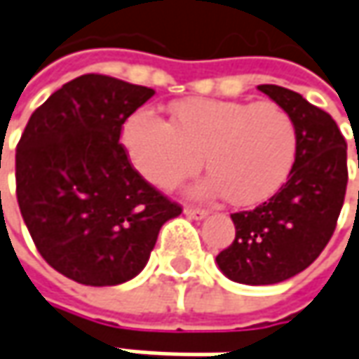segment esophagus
Segmentation results:
<instances>
[{
  "mask_svg": "<svg viewBox=\"0 0 359 359\" xmlns=\"http://www.w3.org/2000/svg\"><path fill=\"white\" fill-rule=\"evenodd\" d=\"M184 215L189 218H194V220H203V218H206V210L204 208H194V206H187L184 208Z\"/></svg>",
  "mask_w": 359,
  "mask_h": 359,
  "instance_id": "1",
  "label": "esophagus"
}]
</instances>
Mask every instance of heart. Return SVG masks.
I'll return each instance as SVG.
<instances>
[{"mask_svg":"<svg viewBox=\"0 0 359 359\" xmlns=\"http://www.w3.org/2000/svg\"><path fill=\"white\" fill-rule=\"evenodd\" d=\"M121 141L142 177L165 189L198 172L206 156L212 177L198 192L252 206L290 175L298 129L278 103L189 99L172 107L170 123L149 109L133 113Z\"/></svg>","mask_w":359,"mask_h":359,"instance_id":"1","label":"heart"}]
</instances>
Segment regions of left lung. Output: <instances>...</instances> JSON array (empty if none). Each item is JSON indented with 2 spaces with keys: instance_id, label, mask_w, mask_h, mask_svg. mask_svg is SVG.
Here are the masks:
<instances>
[{
  "instance_id": "obj_1",
  "label": "left lung",
  "mask_w": 359,
  "mask_h": 359,
  "mask_svg": "<svg viewBox=\"0 0 359 359\" xmlns=\"http://www.w3.org/2000/svg\"><path fill=\"white\" fill-rule=\"evenodd\" d=\"M258 89L292 115L298 151L288 180L272 198L230 215L236 236L217 264L224 276L248 286L278 284L314 262L336 230L348 184V144L336 121L296 91Z\"/></svg>"
}]
</instances>
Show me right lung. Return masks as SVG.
Returning <instances> with one entry per match:
<instances>
[{
	"label": "right lung",
	"instance_id": "add662e5",
	"mask_svg": "<svg viewBox=\"0 0 359 359\" xmlns=\"http://www.w3.org/2000/svg\"><path fill=\"white\" fill-rule=\"evenodd\" d=\"M155 95L107 75L65 83L27 121L15 151L23 222L45 262L85 286L141 272L161 226L179 217L118 142L123 123Z\"/></svg>",
	"mask_w": 359,
	"mask_h": 359
}]
</instances>
